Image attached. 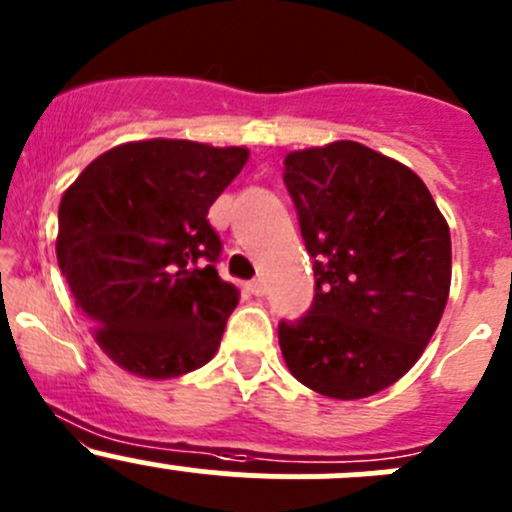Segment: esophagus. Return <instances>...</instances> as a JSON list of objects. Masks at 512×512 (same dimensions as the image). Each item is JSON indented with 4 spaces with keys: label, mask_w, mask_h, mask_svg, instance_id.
<instances>
[{
    "label": "esophagus",
    "mask_w": 512,
    "mask_h": 512,
    "mask_svg": "<svg viewBox=\"0 0 512 512\" xmlns=\"http://www.w3.org/2000/svg\"><path fill=\"white\" fill-rule=\"evenodd\" d=\"M247 289H250V292L255 294V297H262V294H265V279H262V277L252 279V282L247 284Z\"/></svg>",
    "instance_id": "1"
}]
</instances>
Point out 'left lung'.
Masks as SVG:
<instances>
[{"label":"left lung","instance_id":"1","mask_svg":"<svg viewBox=\"0 0 512 512\" xmlns=\"http://www.w3.org/2000/svg\"><path fill=\"white\" fill-rule=\"evenodd\" d=\"M284 186L316 277L311 309L279 324L289 373L333 400L375 395L437 331L449 225L412 169L348 139L287 154Z\"/></svg>","mask_w":512,"mask_h":512}]
</instances>
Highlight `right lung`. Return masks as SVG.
Returning a JSON list of instances; mask_svg holds the SVG:
<instances>
[{
  "instance_id": "1",
  "label": "right lung",
  "mask_w": 512,
  "mask_h": 512,
  "mask_svg": "<svg viewBox=\"0 0 512 512\" xmlns=\"http://www.w3.org/2000/svg\"><path fill=\"white\" fill-rule=\"evenodd\" d=\"M245 147L127 142L90 161L58 206V267L127 373L169 380L213 358L238 289L215 270L208 208L245 166Z\"/></svg>"
}]
</instances>
